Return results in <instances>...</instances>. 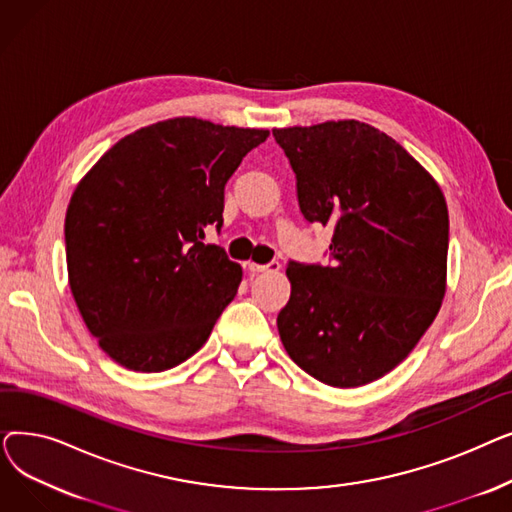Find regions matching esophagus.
<instances>
[{
	"label": "esophagus",
	"instance_id": "esophagus-1",
	"mask_svg": "<svg viewBox=\"0 0 512 512\" xmlns=\"http://www.w3.org/2000/svg\"><path fill=\"white\" fill-rule=\"evenodd\" d=\"M247 267H249V272H251V274H265V272L276 274V272H280V263H278V261L265 263V265H259V263H249Z\"/></svg>",
	"mask_w": 512,
	"mask_h": 512
}]
</instances>
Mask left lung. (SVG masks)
Listing matches in <instances>:
<instances>
[{"label":"left lung","instance_id":"left-lung-1","mask_svg":"<svg viewBox=\"0 0 512 512\" xmlns=\"http://www.w3.org/2000/svg\"><path fill=\"white\" fill-rule=\"evenodd\" d=\"M309 224L332 226V265L288 263L278 332L315 380L357 388L405 361L446 292L442 188L386 132L359 120L274 128Z\"/></svg>","mask_w":512,"mask_h":512}]
</instances>
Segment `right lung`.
I'll list each match as a JSON object with an SVG mask.
<instances>
[{
  "label": "right lung",
  "mask_w": 512,
  "mask_h": 512,
  "mask_svg": "<svg viewBox=\"0 0 512 512\" xmlns=\"http://www.w3.org/2000/svg\"><path fill=\"white\" fill-rule=\"evenodd\" d=\"M270 130L191 116L126 134L74 188L68 284L85 326L118 365L157 373L193 357L236 297L242 267L205 245L224 186Z\"/></svg>",
  "instance_id": "obj_1"
}]
</instances>
